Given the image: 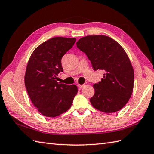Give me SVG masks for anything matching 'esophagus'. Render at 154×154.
Returning a JSON list of instances; mask_svg holds the SVG:
<instances>
[{
  "label": "esophagus",
  "mask_w": 154,
  "mask_h": 154,
  "mask_svg": "<svg viewBox=\"0 0 154 154\" xmlns=\"http://www.w3.org/2000/svg\"><path fill=\"white\" fill-rule=\"evenodd\" d=\"M77 86H78V87H79V88H82V87H85V85H84V84H83V85H81V84H78Z\"/></svg>",
  "instance_id": "esophagus-1"
}]
</instances>
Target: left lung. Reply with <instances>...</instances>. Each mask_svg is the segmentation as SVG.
<instances>
[{"label": "left lung", "mask_w": 154, "mask_h": 154, "mask_svg": "<svg viewBox=\"0 0 154 154\" xmlns=\"http://www.w3.org/2000/svg\"><path fill=\"white\" fill-rule=\"evenodd\" d=\"M77 47L85 54L95 71L103 70V78L93 85L95 94L90 102L105 113L119 111L133 92L134 71L128 56L117 41L107 36L93 35L80 38Z\"/></svg>", "instance_id": "8db88e82"}]
</instances>
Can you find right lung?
Segmentation results:
<instances>
[{"mask_svg": "<svg viewBox=\"0 0 154 154\" xmlns=\"http://www.w3.org/2000/svg\"><path fill=\"white\" fill-rule=\"evenodd\" d=\"M75 38L54 37L33 51L26 66L25 84L32 103L42 115L55 117L71 107L77 93L75 85L55 80L63 72L61 59L73 47Z\"/></svg>", "mask_w": 154, "mask_h": 154, "instance_id": "right-lung-1", "label": "right lung"}]
</instances>
